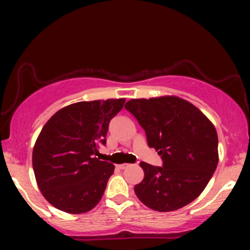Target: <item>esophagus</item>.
Instances as JSON below:
<instances>
[{"label": "esophagus", "mask_w": 250, "mask_h": 250, "mask_svg": "<svg viewBox=\"0 0 250 250\" xmlns=\"http://www.w3.org/2000/svg\"><path fill=\"white\" fill-rule=\"evenodd\" d=\"M128 166H129V164H121V165H118L117 167L119 169H125V168H127Z\"/></svg>", "instance_id": "esophagus-1"}]
</instances>
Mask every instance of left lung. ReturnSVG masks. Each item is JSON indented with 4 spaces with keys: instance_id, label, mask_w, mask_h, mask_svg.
<instances>
[{
    "instance_id": "left-lung-1",
    "label": "left lung",
    "mask_w": 250,
    "mask_h": 250,
    "mask_svg": "<svg viewBox=\"0 0 250 250\" xmlns=\"http://www.w3.org/2000/svg\"><path fill=\"white\" fill-rule=\"evenodd\" d=\"M125 108L163 160L162 167L140 163L145 177L134 187L136 196L158 211L190 204L203 192L217 167L214 125L192 104L176 97L132 99Z\"/></svg>"
}]
</instances>
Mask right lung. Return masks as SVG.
Returning a JSON list of instances; mask_svg holds the SVG:
<instances>
[{
    "mask_svg": "<svg viewBox=\"0 0 250 250\" xmlns=\"http://www.w3.org/2000/svg\"><path fill=\"white\" fill-rule=\"evenodd\" d=\"M124 104L125 99L77 102L60 109L44 125L33 149V169L52 206L82 214L101 200L115 166L95 156Z\"/></svg>",
    "mask_w": 250,
    "mask_h": 250,
    "instance_id": "1",
    "label": "right lung"
}]
</instances>
